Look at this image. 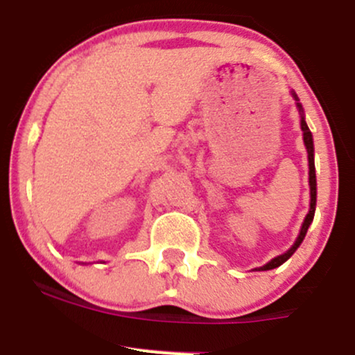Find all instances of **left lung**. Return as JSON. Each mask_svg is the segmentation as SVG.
Returning <instances> with one entry per match:
<instances>
[{
  "instance_id": "obj_1",
  "label": "left lung",
  "mask_w": 355,
  "mask_h": 355,
  "mask_svg": "<svg viewBox=\"0 0 355 355\" xmlns=\"http://www.w3.org/2000/svg\"><path fill=\"white\" fill-rule=\"evenodd\" d=\"M293 98H295V101H299L297 99V96L293 94ZM297 106H299V110L302 111V106H300V103H297ZM300 128H302L304 132V144H306V149H307V157H309V187H311V209L309 213H307L306 220H304L302 223V228H300V234L299 237H297L295 244H293L290 249L287 250L285 254H282V256L275 257V259H271L270 263L264 264L263 268H259L261 271H266V270H273V268H278L280 264H284L285 261L288 259L290 256H292L293 252L297 250V247H299L300 244H302L304 237H306L307 234V228H309L311 221H313L314 218V209H316V171H314V146H313V135H311V130L309 127L306 125V121H304V118L300 120Z\"/></svg>"
}]
</instances>
